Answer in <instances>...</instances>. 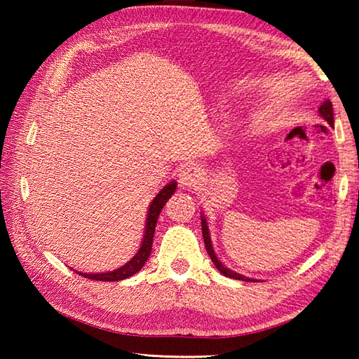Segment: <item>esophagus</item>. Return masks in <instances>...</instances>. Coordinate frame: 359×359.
I'll list each match as a JSON object with an SVG mask.
<instances>
[{"label":"esophagus","mask_w":359,"mask_h":359,"mask_svg":"<svg viewBox=\"0 0 359 359\" xmlns=\"http://www.w3.org/2000/svg\"><path fill=\"white\" fill-rule=\"evenodd\" d=\"M201 179V171L199 168H197L196 165H185L184 168L180 170V174H179V182L180 185L184 188H191L194 187L197 182H199Z\"/></svg>","instance_id":"1"}]
</instances>
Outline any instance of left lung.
Here are the masks:
<instances>
[{"label": "left lung", "instance_id": "left-lung-1", "mask_svg": "<svg viewBox=\"0 0 359 359\" xmlns=\"http://www.w3.org/2000/svg\"><path fill=\"white\" fill-rule=\"evenodd\" d=\"M319 114L324 117V120H327V123H329L330 126H333V108H332V102L330 100H325L321 106H319ZM202 234H203V242H205V248H207L208 255L211 257V261L215 262L216 269L224 274V276L226 278H233V279H238V280H245V282H250L251 279L250 278H245L242 276V274L236 273V271H231L228 270L225 265H222V262H219V259L215 253V250H212L211 247V239H210V231H208V225H207V220H205V217L202 216Z\"/></svg>", "mask_w": 359, "mask_h": 359}]
</instances>
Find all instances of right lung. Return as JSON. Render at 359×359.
<instances>
[{
  "instance_id": "obj_1",
  "label": "right lung",
  "mask_w": 359,
  "mask_h": 359,
  "mask_svg": "<svg viewBox=\"0 0 359 359\" xmlns=\"http://www.w3.org/2000/svg\"><path fill=\"white\" fill-rule=\"evenodd\" d=\"M175 182H170L162 191H160L156 199L152 201L149 205V211H148V219H147V231H144V238L142 242L140 250L137 251V255L131 259V261L126 262L123 266H120L118 270H114L109 273H100V274H93V273H79L83 278L93 279V280H123L129 276H134L137 271H140L143 269L144 262L148 261V257L151 255V247H152V238H154V231H156V225H157V219L160 216V211L165 207V203L168 199L174 194L175 191Z\"/></svg>"
}]
</instances>
